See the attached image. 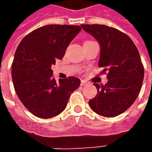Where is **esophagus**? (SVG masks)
<instances>
[{
	"label": "esophagus",
	"instance_id": "1",
	"mask_svg": "<svg viewBox=\"0 0 152 152\" xmlns=\"http://www.w3.org/2000/svg\"><path fill=\"white\" fill-rule=\"evenodd\" d=\"M80 85H81V86H87V85H88V82H86V80H81V81H80Z\"/></svg>",
	"mask_w": 152,
	"mask_h": 152
}]
</instances>
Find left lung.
Segmentation results:
<instances>
[{
	"instance_id": "8db88e82",
	"label": "left lung",
	"mask_w": 152,
	"mask_h": 152,
	"mask_svg": "<svg viewBox=\"0 0 152 152\" xmlns=\"http://www.w3.org/2000/svg\"><path fill=\"white\" fill-rule=\"evenodd\" d=\"M83 30L100 45L99 66L107 73V83H94L97 95L89 101L97 114L115 117L133 105L142 86L143 65L137 47L129 36L116 28L100 24H82Z\"/></svg>"
}]
</instances>
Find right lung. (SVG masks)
<instances>
[{
	"instance_id": "1",
	"label": "right lung",
	"mask_w": 152,
	"mask_h": 152,
	"mask_svg": "<svg viewBox=\"0 0 152 152\" xmlns=\"http://www.w3.org/2000/svg\"><path fill=\"white\" fill-rule=\"evenodd\" d=\"M80 30L76 25H46L27 35L17 47L12 63L13 84L22 103L36 116L48 119L60 114L80 85L74 76L56 82L51 69Z\"/></svg>"
}]
</instances>
